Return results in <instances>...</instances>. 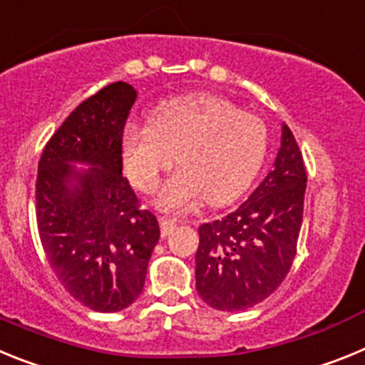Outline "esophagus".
<instances>
[{
  "label": "esophagus",
  "instance_id": "1",
  "mask_svg": "<svg viewBox=\"0 0 365 365\" xmlns=\"http://www.w3.org/2000/svg\"><path fill=\"white\" fill-rule=\"evenodd\" d=\"M177 227V222L172 221V219H160V235L163 237H168V235L172 234L173 230H175Z\"/></svg>",
  "mask_w": 365,
  "mask_h": 365
}]
</instances>
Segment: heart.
<instances>
[{"mask_svg":"<svg viewBox=\"0 0 365 365\" xmlns=\"http://www.w3.org/2000/svg\"><path fill=\"white\" fill-rule=\"evenodd\" d=\"M269 131L257 115L221 96L190 95L155 108L151 124H130L122 135V160L133 185L151 192L175 153L182 166L160 186L155 205L186 210L206 199L225 205L254 180L265 160Z\"/></svg>","mask_w":365,"mask_h":365,"instance_id":"heart-1","label":"heart"}]
</instances>
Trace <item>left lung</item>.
<instances>
[{
    "mask_svg": "<svg viewBox=\"0 0 365 365\" xmlns=\"http://www.w3.org/2000/svg\"><path fill=\"white\" fill-rule=\"evenodd\" d=\"M307 173L294 135L282 124L272 170L227 217L199 227L195 289L217 311H245L269 298L296 256Z\"/></svg>",
    "mask_w": 365,
    "mask_h": 365,
    "instance_id": "1",
    "label": "left lung"
}]
</instances>
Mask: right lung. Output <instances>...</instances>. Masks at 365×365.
Masks as SVG:
<instances>
[{"instance_id":"add662e5","label":"right lung","mask_w":365,"mask_h":365,"mask_svg":"<svg viewBox=\"0 0 365 365\" xmlns=\"http://www.w3.org/2000/svg\"><path fill=\"white\" fill-rule=\"evenodd\" d=\"M135 87L109 83L63 120L38 164L41 247L67 292L117 312L140 296L159 222L122 175V133Z\"/></svg>"}]
</instances>
